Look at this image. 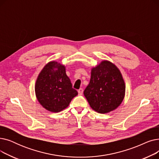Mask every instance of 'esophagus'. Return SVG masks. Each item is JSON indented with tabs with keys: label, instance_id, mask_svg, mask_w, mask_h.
<instances>
[{
	"label": "esophagus",
	"instance_id": "esophagus-1",
	"mask_svg": "<svg viewBox=\"0 0 159 159\" xmlns=\"http://www.w3.org/2000/svg\"><path fill=\"white\" fill-rule=\"evenodd\" d=\"M78 93H79V95H82V93H83V89L82 88H80L79 90H78Z\"/></svg>",
	"mask_w": 159,
	"mask_h": 159
}]
</instances>
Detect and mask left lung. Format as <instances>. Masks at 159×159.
<instances>
[{"mask_svg":"<svg viewBox=\"0 0 159 159\" xmlns=\"http://www.w3.org/2000/svg\"><path fill=\"white\" fill-rule=\"evenodd\" d=\"M125 93L122 75L113 63L104 60L91 68L84 95L94 111L104 114L115 110L122 102Z\"/></svg>","mask_w":159,"mask_h":159,"instance_id":"1","label":"left lung"}]
</instances>
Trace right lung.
I'll list each match as a JSON object with an SVG mask.
<instances>
[{"label":"right lung","mask_w":159,"mask_h":159,"mask_svg":"<svg viewBox=\"0 0 159 159\" xmlns=\"http://www.w3.org/2000/svg\"><path fill=\"white\" fill-rule=\"evenodd\" d=\"M35 91L40 104L53 113L66 109L78 95L66 73V66L57 61L49 62L41 70L36 80Z\"/></svg>","instance_id":"obj_1"}]
</instances>
